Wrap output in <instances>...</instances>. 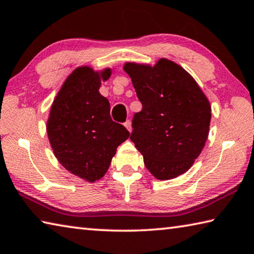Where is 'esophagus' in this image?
I'll return each mask as SVG.
<instances>
[{
    "label": "esophagus",
    "mask_w": 254,
    "mask_h": 254,
    "mask_svg": "<svg viewBox=\"0 0 254 254\" xmlns=\"http://www.w3.org/2000/svg\"><path fill=\"white\" fill-rule=\"evenodd\" d=\"M123 124H124V127H126L127 128L128 132L132 131V126H131V121H130V120H127V121L124 122Z\"/></svg>",
    "instance_id": "esophagus-1"
}]
</instances>
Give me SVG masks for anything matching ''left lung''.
<instances>
[{
    "label": "left lung",
    "instance_id": "left-lung-1",
    "mask_svg": "<svg viewBox=\"0 0 254 254\" xmlns=\"http://www.w3.org/2000/svg\"><path fill=\"white\" fill-rule=\"evenodd\" d=\"M142 110L132 120L130 139L147 170L159 180L188 171L204 147L211 107L193 77L169 60L153 67L127 63Z\"/></svg>",
    "mask_w": 254,
    "mask_h": 254
}]
</instances>
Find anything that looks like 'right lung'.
<instances>
[{
	"mask_svg": "<svg viewBox=\"0 0 254 254\" xmlns=\"http://www.w3.org/2000/svg\"><path fill=\"white\" fill-rule=\"evenodd\" d=\"M111 70L94 72L77 67L55 98L48 121V135L54 154L67 171L89 182L103 177L117 147L130 136L110 115V103L100 94L101 79Z\"/></svg>",
	"mask_w": 254,
	"mask_h": 254,
	"instance_id": "right-lung-1",
	"label": "right lung"
}]
</instances>
